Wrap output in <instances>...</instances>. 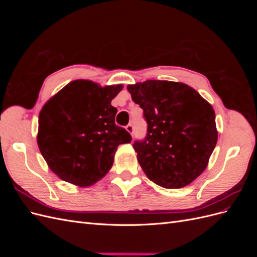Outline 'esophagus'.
Here are the masks:
<instances>
[{"instance_id": "obj_1", "label": "esophagus", "mask_w": 257, "mask_h": 257, "mask_svg": "<svg viewBox=\"0 0 257 257\" xmlns=\"http://www.w3.org/2000/svg\"><path fill=\"white\" fill-rule=\"evenodd\" d=\"M125 128H126V131L128 132V133H130V134H132V135H133V130H134V128H133V125H132V124H131V123H130V124H127V125L125 126Z\"/></svg>"}]
</instances>
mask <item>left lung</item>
I'll return each instance as SVG.
<instances>
[{
  "mask_svg": "<svg viewBox=\"0 0 257 257\" xmlns=\"http://www.w3.org/2000/svg\"><path fill=\"white\" fill-rule=\"evenodd\" d=\"M144 110L147 135L133 147L147 177L165 189H180L204 172L217 142L212 106L188 84L147 80L130 84Z\"/></svg>",
  "mask_w": 257,
  "mask_h": 257,
  "instance_id": "left-lung-1",
  "label": "left lung"
}]
</instances>
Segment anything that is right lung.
<instances>
[{
	"mask_svg": "<svg viewBox=\"0 0 257 257\" xmlns=\"http://www.w3.org/2000/svg\"><path fill=\"white\" fill-rule=\"evenodd\" d=\"M122 85L99 87L75 80L45 104L38 116L37 145L49 168L62 180L89 186L112 166L116 148L132 142L114 123L111 100Z\"/></svg>",
	"mask_w": 257,
	"mask_h": 257,
	"instance_id": "obj_1",
	"label": "right lung"
}]
</instances>
